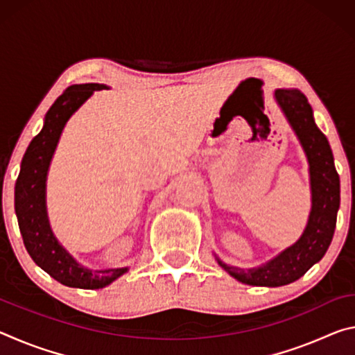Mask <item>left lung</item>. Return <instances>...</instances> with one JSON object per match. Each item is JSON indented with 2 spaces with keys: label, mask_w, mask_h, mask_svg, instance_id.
Masks as SVG:
<instances>
[{
  "label": "left lung",
  "mask_w": 355,
  "mask_h": 355,
  "mask_svg": "<svg viewBox=\"0 0 355 355\" xmlns=\"http://www.w3.org/2000/svg\"><path fill=\"white\" fill-rule=\"evenodd\" d=\"M274 98L307 156L311 192L307 225L296 243L260 266H232L214 254L219 266L233 279L245 285L271 288L293 284L326 255L340 208V177L334 164L332 148L316 127L307 97L297 89H277Z\"/></svg>",
  "instance_id": "8db88e82"
}]
</instances>
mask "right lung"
<instances>
[{
	"mask_svg": "<svg viewBox=\"0 0 355 355\" xmlns=\"http://www.w3.org/2000/svg\"><path fill=\"white\" fill-rule=\"evenodd\" d=\"M110 89L106 84H73L45 114L40 133L29 142L23 155L20 173L15 183V214L28 254L34 263L59 284L83 290L105 288L128 268L91 269L83 266L58 241L51 230L46 211V178L53 155L69 119L92 97L95 91Z\"/></svg>",
	"mask_w": 355,
	"mask_h": 355,
	"instance_id": "obj_1",
	"label": "right lung"
}]
</instances>
